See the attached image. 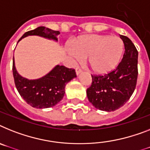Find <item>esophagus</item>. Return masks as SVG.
<instances>
[{"label":"esophagus","instance_id":"34e87169","mask_svg":"<svg viewBox=\"0 0 150 150\" xmlns=\"http://www.w3.org/2000/svg\"><path fill=\"white\" fill-rule=\"evenodd\" d=\"M81 71H82V70H81L79 67H77L75 69V72H76V75H79L80 73H81Z\"/></svg>","mask_w":150,"mask_h":150}]
</instances>
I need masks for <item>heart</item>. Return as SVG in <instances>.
<instances>
[{
	"instance_id": "heart-1",
	"label": "heart",
	"mask_w": 150,
	"mask_h": 150,
	"mask_svg": "<svg viewBox=\"0 0 150 150\" xmlns=\"http://www.w3.org/2000/svg\"><path fill=\"white\" fill-rule=\"evenodd\" d=\"M124 51V44L120 37L92 34L80 36L68 53L74 61L86 58L93 72L105 75L117 67Z\"/></svg>"
}]
</instances>
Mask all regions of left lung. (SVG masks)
<instances>
[{
	"instance_id": "left-lung-1",
	"label": "left lung",
	"mask_w": 150,
	"mask_h": 150,
	"mask_svg": "<svg viewBox=\"0 0 150 150\" xmlns=\"http://www.w3.org/2000/svg\"><path fill=\"white\" fill-rule=\"evenodd\" d=\"M124 44V56L114 71L104 75H91L87 89L88 100L97 109L114 111L121 108L135 90L138 75V51L128 37L120 35Z\"/></svg>"
}]
</instances>
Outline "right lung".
Segmentation results:
<instances>
[{"instance_id":"right-lung-1","label":"right lung","mask_w":150,"mask_h":150,"mask_svg":"<svg viewBox=\"0 0 150 150\" xmlns=\"http://www.w3.org/2000/svg\"><path fill=\"white\" fill-rule=\"evenodd\" d=\"M59 31H55L45 26L25 33L18 42L28 36H39L58 41ZM13 75L19 94L33 108L43 109L55 106L63 98L65 88L68 82L76 77L75 69L57 65L43 77L30 80L18 74L13 59Z\"/></svg>"}]
</instances>
